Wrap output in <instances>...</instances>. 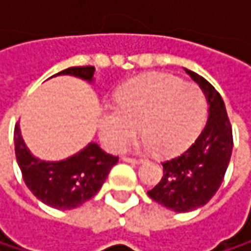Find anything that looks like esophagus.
<instances>
[{
    "instance_id": "1",
    "label": "esophagus",
    "mask_w": 251,
    "mask_h": 251,
    "mask_svg": "<svg viewBox=\"0 0 251 251\" xmlns=\"http://www.w3.org/2000/svg\"><path fill=\"white\" fill-rule=\"evenodd\" d=\"M124 161H126V163H133V164H139V163H142V158H133V157H124Z\"/></svg>"
}]
</instances>
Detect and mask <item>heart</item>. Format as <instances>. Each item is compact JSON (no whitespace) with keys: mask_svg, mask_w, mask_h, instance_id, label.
<instances>
[{"mask_svg":"<svg viewBox=\"0 0 251 251\" xmlns=\"http://www.w3.org/2000/svg\"><path fill=\"white\" fill-rule=\"evenodd\" d=\"M205 118L206 97L198 85L169 74H148L124 85L116 107L103 110L100 136L110 151L121 152L139 127L145 136L141 147L167 157L196 138Z\"/></svg>","mask_w":251,"mask_h":251,"instance_id":"obj_1","label":"heart"}]
</instances>
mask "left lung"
Wrapping results in <instances>:
<instances>
[{"label":"left lung","mask_w":251,"mask_h":251,"mask_svg":"<svg viewBox=\"0 0 251 251\" xmlns=\"http://www.w3.org/2000/svg\"><path fill=\"white\" fill-rule=\"evenodd\" d=\"M186 73L206 96L208 122L183 154L163 163L164 175L148 190L152 201L176 212H189L211 201L224 180L232 152V129L221 94L203 76Z\"/></svg>","instance_id":"left-lung-1"}]
</instances>
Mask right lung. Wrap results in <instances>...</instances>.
Masks as SVG:
<instances>
[{"label": "right lung", "mask_w": 251, "mask_h": 251, "mask_svg": "<svg viewBox=\"0 0 251 251\" xmlns=\"http://www.w3.org/2000/svg\"><path fill=\"white\" fill-rule=\"evenodd\" d=\"M94 67H71L56 75H74L93 81ZM16 158L30 192L55 209H73L90 201L103 186L119 157L88 144L78 154L62 161H40L27 150L19 124L14 127Z\"/></svg>", "instance_id": "obj_1"}]
</instances>
